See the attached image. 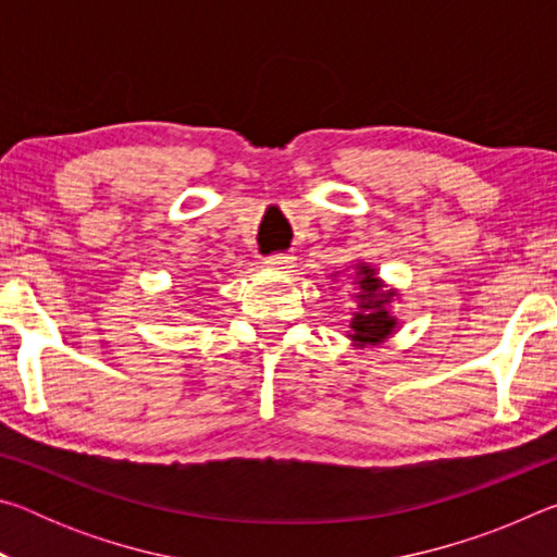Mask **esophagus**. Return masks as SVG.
Here are the masks:
<instances>
[{
	"instance_id": "esophagus-1",
	"label": "esophagus",
	"mask_w": 557,
	"mask_h": 557,
	"mask_svg": "<svg viewBox=\"0 0 557 557\" xmlns=\"http://www.w3.org/2000/svg\"><path fill=\"white\" fill-rule=\"evenodd\" d=\"M265 268L272 272H289L295 268V256H270L265 258Z\"/></svg>"
}]
</instances>
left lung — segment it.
<instances>
[{
    "label": "left lung",
    "instance_id": "1",
    "mask_svg": "<svg viewBox=\"0 0 557 557\" xmlns=\"http://www.w3.org/2000/svg\"><path fill=\"white\" fill-rule=\"evenodd\" d=\"M354 287L356 309L348 319L346 336L356 348L379 346L398 332V319L391 312V301L398 297V289H385V282L369 262L354 265Z\"/></svg>",
    "mask_w": 557,
    "mask_h": 557
}]
</instances>
